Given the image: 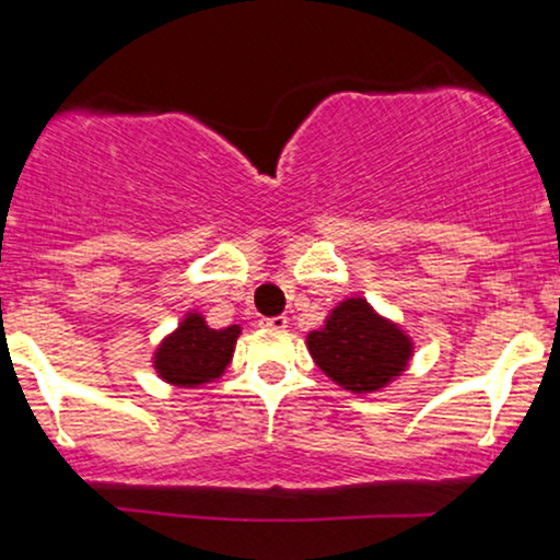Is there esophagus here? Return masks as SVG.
Masks as SVG:
<instances>
[{
	"label": "esophagus",
	"instance_id": "1",
	"mask_svg": "<svg viewBox=\"0 0 560 560\" xmlns=\"http://www.w3.org/2000/svg\"><path fill=\"white\" fill-rule=\"evenodd\" d=\"M287 316H273V318H262V326H266V329H276V331H281V329H287Z\"/></svg>",
	"mask_w": 560,
	"mask_h": 560
}]
</instances>
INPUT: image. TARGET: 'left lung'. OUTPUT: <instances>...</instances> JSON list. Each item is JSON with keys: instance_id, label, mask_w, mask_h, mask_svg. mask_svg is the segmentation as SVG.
<instances>
[{"instance_id": "left-lung-1", "label": "left lung", "mask_w": 560, "mask_h": 560, "mask_svg": "<svg viewBox=\"0 0 560 560\" xmlns=\"http://www.w3.org/2000/svg\"><path fill=\"white\" fill-rule=\"evenodd\" d=\"M307 350L331 382L365 395L402 374L413 355V342L369 302L350 298L334 307L318 331L307 334Z\"/></svg>"}]
</instances>
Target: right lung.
I'll return each mask as SVG.
<instances>
[{"instance_id":"1","label":"right lung","mask_w":560,"mask_h":560,"mask_svg":"<svg viewBox=\"0 0 560 560\" xmlns=\"http://www.w3.org/2000/svg\"><path fill=\"white\" fill-rule=\"evenodd\" d=\"M240 326L210 329L199 313H186L176 331L155 350V371L176 387H199L215 382L234 355Z\"/></svg>"}]
</instances>
